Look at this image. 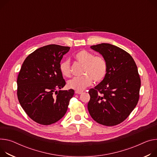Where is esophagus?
Instances as JSON below:
<instances>
[{
  "mask_svg": "<svg viewBox=\"0 0 157 157\" xmlns=\"http://www.w3.org/2000/svg\"><path fill=\"white\" fill-rule=\"evenodd\" d=\"M75 93H76V94H80L82 93V91H75Z\"/></svg>",
  "mask_w": 157,
  "mask_h": 157,
  "instance_id": "34e87169",
  "label": "esophagus"
}]
</instances>
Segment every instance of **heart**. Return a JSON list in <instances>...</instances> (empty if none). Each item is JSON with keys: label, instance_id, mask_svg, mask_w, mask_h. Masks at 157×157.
I'll list each match as a JSON object with an SVG mask.
<instances>
[{"label": "heart", "instance_id": "heart-1", "mask_svg": "<svg viewBox=\"0 0 157 157\" xmlns=\"http://www.w3.org/2000/svg\"><path fill=\"white\" fill-rule=\"evenodd\" d=\"M75 59L81 64L84 65L81 77L74 78L67 81V86L69 88L81 91L90 86L93 80L95 82L101 81L106 76L107 73V64L101 56H94L90 52L82 50L78 52ZM61 73L63 76H70V62L66 59L61 63L59 66Z\"/></svg>", "mask_w": 157, "mask_h": 157}]
</instances>
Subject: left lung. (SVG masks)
<instances>
[{
	"label": "left lung",
	"instance_id": "1",
	"mask_svg": "<svg viewBox=\"0 0 157 157\" xmlns=\"http://www.w3.org/2000/svg\"><path fill=\"white\" fill-rule=\"evenodd\" d=\"M90 48L103 57L107 73L102 81L89 91V113L99 124H118L138 101L141 81L137 66L130 54L116 46L102 43Z\"/></svg>",
	"mask_w": 157,
	"mask_h": 157
}]
</instances>
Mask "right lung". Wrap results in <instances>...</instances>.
I'll return each mask as SVG.
<instances>
[{
	"label": "right lung",
	"instance_id": "add662e5",
	"mask_svg": "<svg viewBox=\"0 0 157 157\" xmlns=\"http://www.w3.org/2000/svg\"><path fill=\"white\" fill-rule=\"evenodd\" d=\"M69 49L56 44L43 46L28 56L22 65L17 80L18 99L27 115L37 123L49 125L61 119L75 94L72 89L61 90L66 82L59 66Z\"/></svg>",
	"mask_w": 157,
	"mask_h": 157
}]
</instances>
